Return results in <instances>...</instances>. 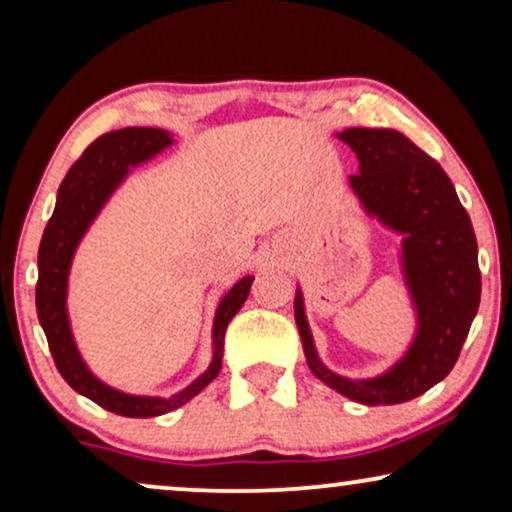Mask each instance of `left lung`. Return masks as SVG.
<instances>
[{
    "mask_svg": "<svg viewBox=\"0 0 512 512\" xmlns=\"http://www.w3.org/2000/svg\"><path fill=\"white\" fill-rule=\"evenodd\" d=\"M338 139L359 158V174L349 184L363 209L403 235V275L417 310V335L384 375L349 380L319 361L300 289L293 314L307 366L321 382L363 405L405 403L445 380L459 359L480 305L478 242L450 177L403 132L349 128Z\"/></svg>",
    "mask_w": 512,
    "mask_h": 512,
    "instance_id": "obj_1",
    "label": "left lung"
}]
</instances>
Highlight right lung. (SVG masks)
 I'll return each mask as SVG.
<instances>
[{"instance_id":"obj_1","label":"right lung","mask_w":512,"mask_h":512,"mask_svg":"<svg viewBox=\"0 0 512 512\" xmlns=\"http://www.w3.org/2000/svg\"><path fill=\"white\" fill-rule=\"evenodd\" d=\"M172 144L167 130L160 128H123L97 137L81 158L69 167L67 177L58 188L55 212L48 221L39 244V282H37V314L44 328L48 349H51L55 366L74 391L90 401L102 405L104 410L123 417H158L172 412L198 396L209 382L219 375L223 359V335L230 319L240 312L249 296L254 277H242L226 296L221 298L214 317V356L209 368L198 380L181 389L170 398L158 396H130L111 389L97 380L83 363L76 349L72 328L67 317V277L72 268L74 251L79 247L83 233L109 195L128 177L130 167L149 160Z\"/></svg>"}]
</instances>
